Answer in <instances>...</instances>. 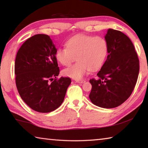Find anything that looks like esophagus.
<instances>
[{
	"mask_svg": "<svg viewBox=\"0 0 148 148\" xmlns=\"http://www.w3.org/2000/svg\"><path fill=\"white\" fill-rule=\"evenodd\" d=\"M75 82H77V83H79V84H84V83H85V82H86V80H84V79H79V80H75Z\"/></svg>",
	"mask_w": 148,
	"mask_h": 148,
	"instance_id": "esophagus-1",
	"label": "esophagus"
}]
</instances>
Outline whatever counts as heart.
Masks as SVG:
<instances>
[{"instance_id": "1", "label": "heart", "mask_w": 148, "mask_h": 148, "mask_svg": "<svg viewBox=\"0 0 148 148\" xmlns=\"http://www.w3.org/2000/svg\"><path fill=\"white\" fill-rule=\"evenodd\" d=\"M108 53V46L103 37L77 34L66 42V47L57 50L56 58L63 66H69L76 57V63L62 72L65 76L78 79L89 71H96L101 68Z\"/></svg>"}]
</instances>
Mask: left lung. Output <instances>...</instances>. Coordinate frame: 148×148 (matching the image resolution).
<instances>
[{
    "mask_svg": "<svg viewBox=\"0 0 148 148\" xmlns=\"http://www.w3.org/2000/svg\"><path fill=\"white\" fill-rule=\"evenodd\" d=\"M108 46L107 59L92 78L89 99L92 104L113 108L128 99L136 86L139 74V59L133 44L127 35L109 29L105 36Z\"/></svg>",
    "mask_w": 148,
    "mask_h": 148,
    "instance_id": "left-lung-1",
    "label": "left lung"
}]
</instances>
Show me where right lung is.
Instances as JSON below:
<instances>
[{
	"instance_id": "1",
	"label": "right lung",
	"mask_w": 148,
	"mask_h": 148,
	"mask_svg": "<svg viewBox=\"0 0 148 148\" xmlns=\"http://www.w3.org/2000/svg\"><path fill=\"white\" fill-rule=\"evenodd\" d=\"M57 49L50 37L38 34L22 44L15 61L16 84L23 101L34 111L48 113L61 106L70 77L57 79Z\"/></svg>"
}]
</instances>
